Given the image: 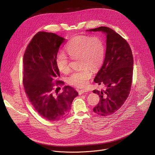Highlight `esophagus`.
I'll use <instances>...</instances> for the list:
<instances>
[{
	"label": "esophagus",
	"instance_id": "34e87169",
	"mask_svg": "<svg viewBox=\"0 0 155 155\" xmlns=\"http://www.w3.org/2000/svg\"><path fill=\"white\" fill-rule=\"evenodd\" d=\"M87 92H88L87 90H79L78 94L79 95H81V94H85V93H87Z\"/></svg>",
	"mask_w": 155,
	"mask_h": 155
}]
</instances>
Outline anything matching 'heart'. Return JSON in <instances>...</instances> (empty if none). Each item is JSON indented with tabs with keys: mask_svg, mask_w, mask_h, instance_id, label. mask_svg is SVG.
Masks as SVG:
<instances>
[{
	"mask_svg": "<svg viewBox=\"0 0 155 155\" xmlns=\"http://www.w3.org/2000/svg\"><path fill=\"white\" fill-rule=\"evenodd\" d=\"M66 50L71 58H78V67L81 68L68 77V84L78 88L85 87L93 75L91 69L98 70L104 61L105 47L104 40L98 36H77L68 43ZM70 60L66 55L62 53L57 54L56 66L61 73L67 74L70 71Z\"/></svg>",
	"mask_w": 155,
	"mask_h": 155,
	"instance_id": "b5f03b06",
	"label": "heart"
}]
</instances>
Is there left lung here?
Segmentation results:
<instances>
[{
	"label": "left lung",
	"mask_w": 155,
	"mask_h": 155,
	"mask_svg": "<svg viewBox=\"0 0 155 155\" xmlns=\"http://www.w3.org/2000/svg\"><path fill=\"white\" fill-rule=\"evenodd\" d=\"M101 31L107 35V48L104 64L94 81L106 87L105 90H95L100 101L93 110L100 116H108L117 111L127 99L131 90L133 57L127 41L107 27L88 30Z\"/></svg>",
	"instance_id": "left-lung-1"
}]
</instances>
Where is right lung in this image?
<instances>
[{"instance_id": "right-lung-1", "label": "right lung", "mask_w": 155, "mask_h": 155, "mask_svg": "<svg viewBox=\"0 0 155 155\" xmlns=\"http://www.w3.org/2000/svg\"><path fill=\"white\" fill-rule=\"evenodd\" d=\"M65 38L46 32L37 33L28 44L23 58V85L35 110L48 121H58L66 117L71 103L78 95L70 86L58 93L64 82L60 77L55 60Z\"/></svg>"}]
</instances>
